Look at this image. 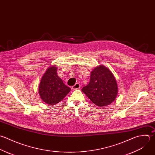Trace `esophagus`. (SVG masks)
<instances>
[{
	"mask_svg": "<svg viewBox=\"0 0 155 155\" xmlns=\"http://www.w3.org/2000/svg\"><path fill=\"white\" fill-rule=\"evenodd\" d=\"M80 84H78V83H76L74 86H73L72 87V89L73 90L78 89H80Z\"/></svg>",
	"mask_w": 155,
	"mask_h": 155,
	"instance_id": "34e87169",
	"label": "esophagus"
}]
</instances>
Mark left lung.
I'll return each instance as SVG.
<instances>
[{"instance_id": "obj_1", "label": "left lung", "mask_w": 155, "mask_h": 155, "mask_svg": "<svg viewBox=\"0 0 155 155\" xmlns=\"http://www.w3.org/2000/svg\"><path fill=\"white\" fill-rule=\"evenodd\" d=\"M89 83L81 91L95 105L107 106L113 103L118 92L115 77L105 66L100 64L91 73Z\"/></svg>"}]
</instances>
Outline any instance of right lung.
Listing matches in <instances>:
<instances>
[{"label": "right lung", "instance_id": "add662e5", "mask_svg": "<svg viewBox=\"0 0 155 155\" xmlns=\"http://www.w3.org/2000/svg\"><path fill=\"white\" fill-rule=\"evenodd\" d=\"M57 67L51 66L43 75L38 86L41 100L47 104L55 105L60 102L71 91L57 75Z\"/></svg>", "mask_w": 155, "mask_h": 155}]
</instances>
